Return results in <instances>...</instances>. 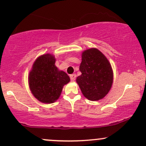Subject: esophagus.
Here are the masks:
<instances>
[{
  "label": "esophagus",
  "instance_id": "1",
  "mask_svg": "<svg viewBox=\"0 0 146 146\" xmlns=\"http://www.w3.org/2000/svg\"><path fill=\"white\" fill-rule=\"evenodd\" d=\"M70 78H71V81H75V78H76V75H75V74L70 75Z\"/></svg>",
  "mask_w": 146,
  "mask_h": 146
}]
</instances>
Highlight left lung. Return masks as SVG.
Wrapping results in <instances>:
<instances>
[{"instance_id": "obj_1", "label": "left lung", "mask_w": 146, "mask_h": 146, "mask_svg": "<svg viewBox=\"0 0 146 146\" xmlns=\"http://www.w3.org/2000/svg\"><path fill=\"white\" fill-rule=\"evenodd\" d=\"M80 71L82 75L76 82L86 99L99 101L108 94L113 84V73L111 64L102 52L96 48L82 52Z\"/></svg>"}]
</instances>
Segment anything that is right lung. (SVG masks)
I'll return each instance as SVG.
<instances>
[{
    "label": "right lung",
    "mask_w": 146,
    "mask_h": 146,
    "mask_svg": "<svg viewBox=\"0 0 146 146\" xmlns=\"http://www.w3.org/2000/svg\"><path fill=\"white\" fill-rule=\"evenodd\" d=\"M56 58L50 54H43L36 58L29 75L31 91L38 101L52 103L58 99L63 86L70 82L65 72L55 65Z\"/></svg>",
    "instance_id": "obj_1"
}]
</instances>
